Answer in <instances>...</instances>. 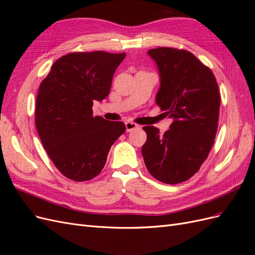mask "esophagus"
<instances>
[{
	"label": "esophagus",
	"mask_w": 255,
	"mask_h": 255,
	"mask_svg": "<svg viewBox=\"0 0 255 255\" xmlns=\"http://www.w3.org/2000/svg\"><path fill=\"white\" fill-rule=\"evenodd\" d=\"M138 128V125H136L135 122L132 121H128L126 122V128H127V132H130V130H133L135 128Z\"/></svg>",
	"instance_id": "34e87169"
}]
</instances>
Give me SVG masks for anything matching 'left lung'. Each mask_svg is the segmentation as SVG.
I'll return each mask as SVG.
<instances>
[{"mask_svg": "<svg viewBox=\"0 0 255 255\" xmlns=\"http://www.w3.org/2000/svg\"><path fill=\"white\" fill-rule=\"evenodd\" d=\"M160 74L156 104L173 118L164 135L143 127L146 141L141 153L150 174L165 184H179L199 171L215 142L220 92L212 70L182 49L148 51Z\"/></svg>", "mask_w": 255, "mask_h": 255, "instance_id": "1", "label": "left lung"}]
</instances>
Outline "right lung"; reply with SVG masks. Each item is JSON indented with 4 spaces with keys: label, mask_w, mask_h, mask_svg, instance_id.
<instances>
[{
    "label": "right lung",
    "mask_w": 255,
    "mask_h": 255,
    "mask_svg": "<svg viewBox=\"0 0 255 255\" xmlns=\"http://www.w3.org/2000/svg\"><path fill=\"white\" fill-rule=\"evenodd\" d=\"M126 53L73 52L61 56L41 82L35 125L45 152L68 179H94L105 166L125 123L94 116L95 100L110 94L116 69Z\"/></svg>",
    "instance_id": "add662e5"
}]
</instances>
